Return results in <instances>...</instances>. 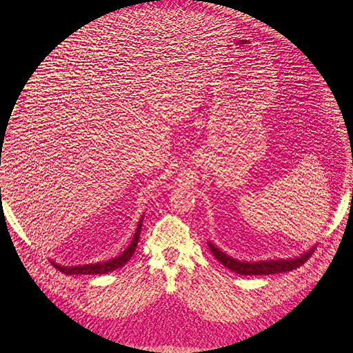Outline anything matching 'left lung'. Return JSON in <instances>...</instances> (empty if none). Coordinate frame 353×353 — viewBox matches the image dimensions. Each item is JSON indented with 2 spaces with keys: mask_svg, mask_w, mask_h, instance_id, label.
I'll list each match as a JSON object with an SVG mask.
<instances>
[{
  "mask_svg": "<svg viewBox=\"0 0 353 353\" xmlns=\"http://www.w3.org/2000/svg\"><path fill=\"white\" fill-rule=\"evenodd\" d=\"M208 245L213 256L223 265L227 266L228 270L237 272L240 275H270V274H280V272H287V271H293L299 268L302 263H305L309 256L312 254L315 250V245H312L311 249L301 253L299 256H294V258H287V259H266V261H240L232 258V256L227 254L225 252H222L219 248H216L212 241H208Z\"/></svg>",
  "mask_w": 353,
  "mask_h": 353,
  "instance_id": "obj_1",
  "label": "left lung"
}]
</instances>
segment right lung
Returning a JSON list of instances; mask_svg holds the SVG:
<instances>
[{
    "label": "right lung",
    "mask_w": 353,
    "mask_h": 353,
    "mask_svg": "<svg viewBox=\"0 0 353 353\" xmlns=\"http://www.w3.org/2000/svg\"><path fill=\"white\" fill-rule=\"evenodd\" d=\"M143 219H144V216H141L140 222H138L137 230L134 232V237H132L130 245H128V248L119 256H116V258H113V259H109V261H105V262H95V263H87V265H74V266H65V265L57 263L54 261H51V263H52V266H56V268L60 272L66 274V275L108 274V272H112V271H114L117 268H122V266L132 258V254H134V252L137 249L138 240H140L141 227H143Z\"/></svg>",
    "instance_id": "right-lung-1"
}]
</instances>
